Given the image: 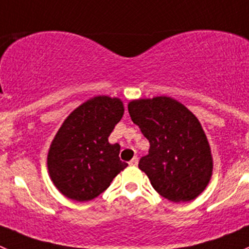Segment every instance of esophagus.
I'll use <instances>...</instances> for the list:
<instances>
[{
  "mask_svg": "<svg viewBox=\"0 0 249 249\" xmlns=\"http://www.w3.org/2000/svg\"><path fill=\"white\" fill-rule=\"evenodd\" d=\"M128 164H129V166H137V165H138V158H137V156H134V158L132 159Z\"/></svg>",
  "mask_w": 249,
  "mask_h": 249,
  "instance_id": "34e87169",
  "label": "esophagus"
}]
</instances>
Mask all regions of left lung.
Returning <instances> with one entry per match:
<instances>
[{
	"label": "left lung",
	"mask_w": 249,
	"mask_h": 249,
	"mask_svg": "<svg viewBox=\"0 0 249 249\" xmlns=\"http://www.w3.org/2000/svg\"><path fill=\"white\" fill-rule=\"evenodd\" d=\"M128 112L150 143L138 166L154 189L171 202L196 199L213 175L212 150L198 118L169 96L132 100Z\"/></svg>",
	"instance_id": "obj_1"
}]
</instances>
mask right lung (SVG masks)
Instances as JSON below:
<instances>
[{"instance_id": "1", "label": "right lung", "mask_w": 249, "mask_h": 249, "mask_svg": "<svg viewBox=\"0 0 249 249\" xmlns=\"http://www.w3.org/2000/svg\"><path fill=\"white\" fill-rule=\"evenodd\" d=\"M121 99L94 96L73 110L51 142L47 170L56 188L72 200L88 202L103 193L128 166L108 136L122 118Z\"/></svg>"}]
</instances>
